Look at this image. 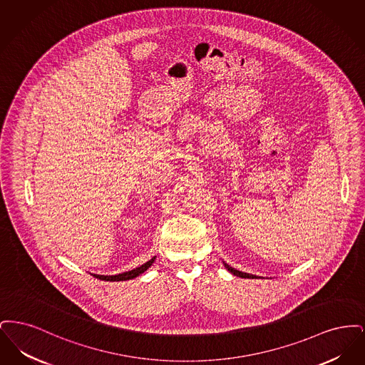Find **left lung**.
<instances>
[{
  "instance_id": "1",
  "label": "left lung",
  "mask_w": 365,
  "mask_h": 365,
  "mask_svg": "<svg viewBox=\"0 0 365 365\" xmlns=\"http://www.w3.org/2000/svg\"><path fill=\"white\" fill-rule=\"evenodd\" d=\"M225 267H226L227 269L231 272V274H234L235 277H240V278H247V279H255L257 278V277H255V275H250V274H245V272H241V271H237V269H234L232 267H230V265H227L225 264Z\"/></svg>"
}]
</instances>
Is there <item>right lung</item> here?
<instances>
[{
	"label": "right lung",
	"mask_w": 365,
	"mask_h": 365,
	"mask_svg": "<svg viewBox=\"0 0 365 365\" xmlns=\"http://www.w3.org/2000/svg\"><path fill=\"white\" fill-rule=\"evenodd\" d=\"M156 257H153L152 260L148 261V262H145V264H142L140 267L138 268H135V269H131V271H128V272H123V274H119V275H110V277H105V275H93V277H96L97 279H101V280H108V282H120V280H128V279H134L139 277L140 274H143L152 264H153V261H155Z\"/></svg>",
	"instance_id": "obj_1"
}]
</instances>
